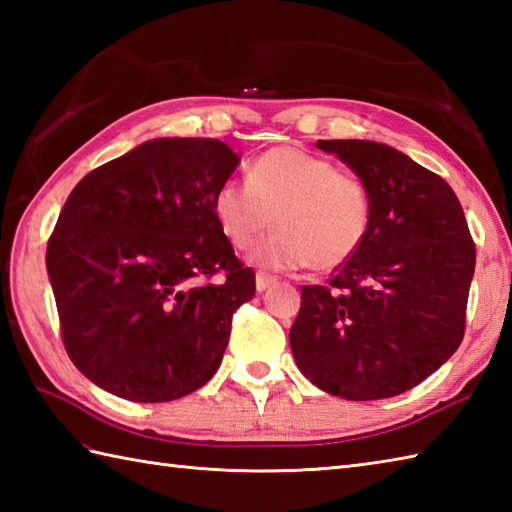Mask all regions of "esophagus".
<instances>
[{
  "label": "esophagus",
  "instance_id": "34e87169",
  "mask_svg": "<svg viewBox=\"0 0 512 512\" xmlns=\"http://www.w3.org/2000/svg\"><path fill=\"white\" fill-rule=\"evenodd\" d=\"M270 284H275V277L273 275H266V273H257L255 275V286H257L259 292L266 290Z\"/></svg>",
  "mask_w": 512,
  "mask_h": 512
}]
</instances>
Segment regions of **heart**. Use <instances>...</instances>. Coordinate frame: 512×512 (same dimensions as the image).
Masks as SVG:
<instances>
[{"mask_svg": "<svg viewBox=\"0 0 512 512\" xmlns=\"http://www.w3.org/2000/svg\"><path fill=\"white\" fill-rule=\"evenodd\" d=\"M213 215L235 248L253 244L275 215L277 228L250 253L257 266L330 270L363 246L374 204L356 173L297 147H275L250 162L246 182L217 187Z\"/></svg>", "mask_w": 512, "mask_h": 512, "instance_id": "b5f03b06", "label": "heart"}]
</instances>
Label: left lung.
Here are the masks:
<instances>
[{"label": "left lung", "mask_w": 512, "mask_h": 512, "mask_svg": "<svg viewBox=\"0 0 512 512\" xmlns=\"http://www.w3.org/2000/svg\"><path fill=\"white\" fill-rule=\"evenodd\" d=\"M372 193V228L325 286L301 288L290 328L297 367L345 400L416 387L464 336L475 244L458 195L438 173L374 140H319Z\"/></svg>", "instance_id": "8db88e82"}]
</instances>
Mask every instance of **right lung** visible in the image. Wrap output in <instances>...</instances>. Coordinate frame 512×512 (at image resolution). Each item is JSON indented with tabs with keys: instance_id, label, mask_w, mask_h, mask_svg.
<instances>
[{
	"instance_id": "add662e5",
	"label": "right lung",
	"mask_w": 512,
	"mask_h": 512,
	"mask_svg": "<svg viewBox=\"0 0 512 512\" xmlns=\"http://www.w3.org/2000/svg\"><path fill=\"white\" fill-rule=\"evenodd\" d=\"M237 165L222 140L156 138L72 189L46 266L65 352L94 385L167 402L217 372L233 312L255 295L213 215Z\"/></svg>"
}]
</instances>
